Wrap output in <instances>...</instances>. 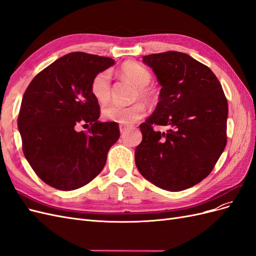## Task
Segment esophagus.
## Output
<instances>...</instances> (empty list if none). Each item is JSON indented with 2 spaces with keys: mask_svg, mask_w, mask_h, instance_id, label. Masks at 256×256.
Listing matches in <instances>:
<instances>
[{
  "mask_svg": "<svg viewBox=\"0 0 256 256\" xmlns=\"http://www.w3.org/2000/svg\"><path fill=\"white\" fill-rule=\"evenodd\" d=\"M129 129H130V128H129L128 126H125V125H120V131L122 134H125L126 131H128Z\"/></svg>",
  "mask_w": 256,
  "mask_h": 256,
  "instance_id": "esophagus-1",
  "label": "esophagus"
}]
</instances>
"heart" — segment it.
Wrapping results in <instances>:
<instances>
[{
	"label": "heart",
	"instance_id": "1",
	"mask_svg": "<svg viewBox=\"0 0 256 256\" xmlns=\"http://www.w3.org/2000/svg\"><path fill=\"white\" fill-rule=\"evenodd\" d=\"M120 74L136 85V97H140L145 102H150L154 92L148 88V84L152 81V74L148 69L134 62H127L122 66ZM90 92L100 104H106L109 102L111 97V74L108 70L97 74L92 81ZM145 113V106L140 102L127 106L111 104L104 108L102 111V118L106 120L126 126L132 125L141 120Z\"/></svg>",
	"mask_w": 256,
	"mask_h": 256
}]
</instances>
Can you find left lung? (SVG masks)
I'll return each mask as SVG.
<instances>
[{
  "label": "left lung",
  "mask_w": 256,
  "mask_h": 256,
  "mask_svg": "<svg viewBox=\"0 0 256 256\" xmlns=\"http://www.w3.org/2000/svg\"><path fill=\"white\" fill-rule=\"evenodd\" d=\"M161 85L159 102L141 124L136 166L147 180L182 191L212 171L226 145L228 106L219 80L207 66L182 52L143 56ZM152 124L166 126L164 133Z\"/></svg>",
  "instance_id": "left-lung-1"
}]
</instances>
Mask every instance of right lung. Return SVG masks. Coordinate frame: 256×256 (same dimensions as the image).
I'll return each instance as SVG.
<instances>
[{
  "mask_svg": "<svg viewBox=\"0 0 256 256\" xmlns=\"http://www.w3.org/2000/svg\"><path fill=\"white\" fill-rule=\"evenodd\" d=\"M114 60L72 52L38 74L22 98L18 129L23 154L37 176L51 187L70 191L102 171L108 152L118 140L116 122H100L92 95L94 76ZM90 123L88 134L78 132Z\"/></svg>",
  "mask_w": 256,
  "mask_h": 256,
  "instance_id": "obj_1",
  "label": "right lung"
}]
</instances>
